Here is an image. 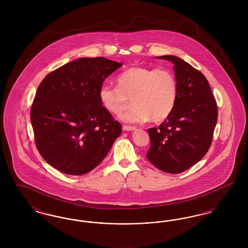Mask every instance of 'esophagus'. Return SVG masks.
Instances as JSON below:
<instances>
[{
  "mask_svg": "<svg viewBox=\"0 0 248 248\" xmlns=\"http://www.w3.org/2000/svg\"><path fill=\"white\" fill-rule=\"evenodd\" d=\"M123 130H124V131H134V130H136V127L129 126V125H124V126H123Z\"/></svg>",
  "mask_w": 248,
  "mask_h": 248,
  "instance_id": "esophagus-1",
  "label": "esophagus"
}]
</instances>
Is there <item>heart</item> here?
Wrapping results in <instances>:
<instances>
[{
	"mask_svg": "<svg viewBox=\"0 0 248 248\" xmlns=\"http://www.w3.org/2000/svg\"><path fill=\"white\" fill-rule=\"evenodd\" d=\"M102 107L112 114L121 113L129 105L134 107L121 114L127 123H161L170 116L176 106L177 79L168 69L131 67L117 77V86L102 84L98 91Z\"/></svg>",
	"mask_w": 248,
	"mask_h": 248,
	"instance_id": "b5f03b06",
	"label": "heart"
}]
</instances>
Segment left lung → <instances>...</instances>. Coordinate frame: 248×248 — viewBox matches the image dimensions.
Listing matches in <instances>:
<instances>
[{
	"instance_id": "1",
	"label": "left lung",
	"mask_w": 248,
	"mask_h": 248,
	"mask_svg": "<svg viewBox=\"0 0 248 248\" xmlns=\"http://www.w3.org/2000/svg\"><path fill=\"white\" fill-rule=\"evenodd\" d=\"M173 63L177 83L176 106L157 128L148 129V160L158 169L178 174L197 164L208 152L217 120V103L204 75L175 56H162Z\"/></svg>"
}]
</instances>
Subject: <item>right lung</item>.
Returning a JSON list of instances; mask_svg holds the SVG:
<instances>
[{
    "label": "right lung",
    "mask_w": 248,
    "mask_h": 248,
    "mask_svg": "<svg viewBox=\"0 0 248 248\" xmlns=\"http://www.w3.org/2000/svg\"><path fill=\"white\" fill-rule=\"evenodd\" d=\"M122 63L82 58L52 71L40 83L31 109L36 147L46 162L68 175L93 170L122 133L98 91Z\"/></svg>",
    "instance_id": "obj_1"
}]
</instances>
